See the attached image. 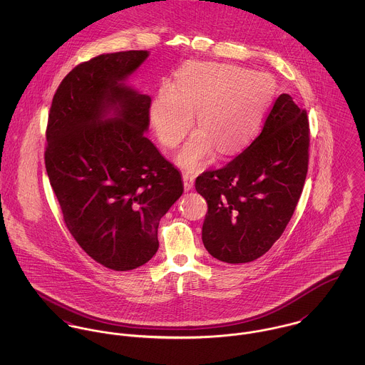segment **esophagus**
Segmentation results:
<instances>
[{"label":"esophagus","instance_id":"esophagus-1","mask_svg":"<svg viewBox=\"0 0 365 365\" xmlns=\"http://www.w3.org/2000/svg\"><path fill=\"white\" fill-rule=\"evenodd\" d=\"M182 181H184V190L185 191H191L194 187V175L190 173H184L182 174Z\"/></svg>","mask_w":365,"mask_h":365}]
</instances>
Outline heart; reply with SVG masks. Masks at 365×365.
Returning a JSON list of instances; mask_svg holds the SVG:
<instances>
[{
    "instance_id": "b5f03b06",
    "label": "heart",
    "mask_w": 365,
    "mask_h": 365,
    "mask_svg": "<svg viewBox=\"0 0 365 365\" xmlns=\"http://www.w3.org/2000/svg\"><path fill=\"white\" fill-rule=\"evenodd\" d=\"M275 94L274 78L225 63H198L182 68L175 87L164 83L150 105L158 139L175 148L190 132L197 113L200 128L177 155L187 170L213 158L216 149L232 155L260 130Z\"/></svg>"
}]
</instances>
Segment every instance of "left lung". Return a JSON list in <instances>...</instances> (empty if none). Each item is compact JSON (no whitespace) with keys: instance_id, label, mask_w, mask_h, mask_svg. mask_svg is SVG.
<instances>
[{"instance_id":"1","label":"left lung","mask_w":365,"mask_h":365,"mask_svg":"<svg viewBox=\"0 0 365 365\" xmlns=\"http://www.w3.org/2000/svg\"><path fill=\"white\" fill-rule=\"evenodd\" d=\"M309 120L288 94L268 112L255 142L225 167L202 173L195 190L208 204L202 242L217 260H257L281 237L304 190Z\"/></svg>"}]
</instances>
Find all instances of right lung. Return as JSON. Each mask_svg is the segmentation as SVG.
I'll list each match as a JSON object with an SVG mask.
<instances>
[{
    "instance_id": "obj_1",
    "label": "right lung",
    "mask_w": 365,
    "mask_h": 365,
    "mask_svg": "<svg viewBox=\"0 0 365 365\" xmlns=\"http://www.w3.org/2000/svg\"><path fill=\"white\" fill-rule=\"evenodd\" d=\"M148 56L80 63L60 83L48 119L45 164L64 223L91 259L115 271L156 255L158 222L184 191L180 171L145 136L152 98L125 84Z\"/></svg>"
}]
</instances>
